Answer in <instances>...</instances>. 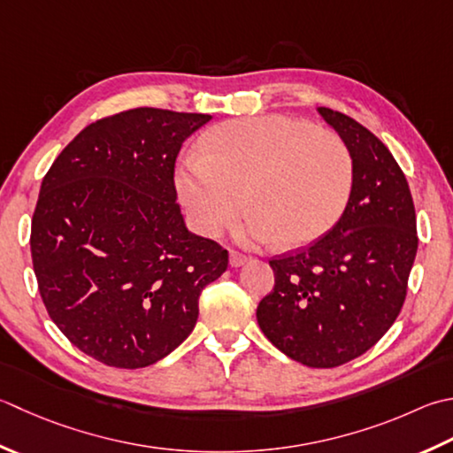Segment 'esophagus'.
Returning a JSON list of instances; mask_svg holds the SVG:
<instances>
[{
	"mask_svg": "<svg viewBox=\"0 0 453 453\" xmlns=\"http://www.w3.org/2000/svg\"><path fill=\"white\" fill-rule=\"evenodd\" d=\"M250 259H251L250 255H243L239 251H229V265H232V267H242V265H245Z\"/></svg>",
	"mask_w": 453,
	"mask_h": 453,
	"instance_id": "34e87169",
	"label": "esophagus"
}]
</instances>
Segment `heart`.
Returning <instances> with one entry per match:
<instances>
[{
	"label": "heart",
	"mask_w": 453,
	"mask_h": 453,
	"mask_svg": "<svg viewBox=\"0 0 453 453\" xmlns=\"http://www.w3.org/2000/svg\"><path fill=\"white\" fill-rule=\"evenodd\" d=\"M200 149L182 158L174 182L190 224L206 237L218 235L243 203L250 216L242 237L295 250L330 232L351 198L349 145L304 119L227 121L210 129Z\"/></svg>",
	"instance_id": "obj_1"
}]
</instances>
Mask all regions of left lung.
I'll use <instances>...</instances> for the list:
<instances>
[{
    "mask_svg": "<svg viewBox=\"0 0 453 453\" xmlns=\"http://www.w3.org/2000/svg\"><path fill=\"white\" fill-rule=\"evenodd\" d=\"M318 111L351 149V198L324 237L269 261L274 287L257 306V322L290 359L330 369L363 356L396 320L418 235L409 182L391 150L349 115Z\"/></svg>",
    "mask_w": 453,
    "mask_h": 453,
    "instance_id": "8db88e82",
    "label": "left lung"
}]
</instances>
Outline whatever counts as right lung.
<instances>
[{"mask_svg": "<svg viewBox=\"0 0 453 453\" xmlns=\"http://www.w3.org/2000/svg\"><path fill=\"white\" fill-rule=\"evenodd\" d=\"M206 113L135 108L84 127L44 174L31 257L50 320L110 367L166 357L198 320L227 251L190 234L174 163Z\"/></svg>", "mask_w": 453, "mask_h": 453, "instance_id": "1", "label": "right lung"}]
</instances>
